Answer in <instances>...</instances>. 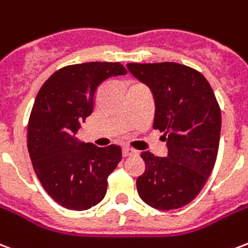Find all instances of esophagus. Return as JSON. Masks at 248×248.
<instances>
[{"label":"esophagus","instance_id":"obj_1","mask_svg":"<svg viewBox=\"0 0 248 248\" xmlns=\"http://www.w3.org/2000/svg\"><path fill=\"white\" fill-rule=\"evenodd\" d=\"M135 154H137V151L133 150V149H129V147H124V150H122V155H124V158H127V156L135 155Z\"/></svg>","mask_w":248,"mask_h":248}]
</instances>
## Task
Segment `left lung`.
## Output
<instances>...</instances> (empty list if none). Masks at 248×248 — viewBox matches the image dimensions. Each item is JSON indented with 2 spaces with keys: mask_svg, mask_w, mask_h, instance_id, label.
Listing matches in <instances>:
<instances>
[{
  "mask_svg": "<svg viewBox=\"0 0 248 248\" xmlns=\"http://www.w3.org/2000/svg\"><path fill=\"white\" fill-rule=\"evenodd\" d=\"M153 93V127L163 134L167 156L142 153L145 172L137 179L140 199L156 210H175L197 197L217 161L220 108L207 79L175 62L127 63Z\"/></svg>",
  "mask_w": 248,
  "mask_h": 248,
  "instance_id": "obj_1",
  "label": "left lung"
}]
</instances>
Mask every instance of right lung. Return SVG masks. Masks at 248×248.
<instances>
[{"mask_svg":"<svg viewBox=\"0 0 248 248\" xmlns=\"http://www.w3.org/2000/svg\"><path fill=\"white\" fill-rule=\"evenodd\" d=\"M127 70L119 62L65 66L42 85L28 124V150L46 192L69 210L82 211L105 198L108 177L122 158L117 145L98 147L76 137L93 113L95 92Z\"/></svg>","mask_w":248,"mask_h":248,"instance_id":"right-lung-1","label":"right lung"}]
</instances>
